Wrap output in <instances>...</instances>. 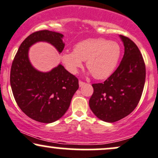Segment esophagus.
Instances as JSON below:
<instances>
[{
  "label": "esophagus",
  "mask_w": 158,
  "mask_h": 158,
  "mask_svg": "<svg viewBox=\"0 0 158 158\" xmlns=\"http://www.w3.org/2000/svg\"><path fill=\"white\" fill-rule=\"evenodd\" d=\"M79 87H82V86H84L85 85V83L82 82V81H79Z\"/></svg>",
  "instance_id": "esophagus-1"
}]
</instances>
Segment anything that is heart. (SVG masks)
<instances>
[{
    "instance_id": "b5f03b06",
    "label": "heart",
    "mask_w": 158,
    "mask_h": 158,
    "mask_svg": "<svg viewBox=\"0 0 158 158\" xmlns=\"http://www.w3.org/2000/svg\"><path fill=\"white\" fill-rule=\"evenodd\" d=\"M121 56V47L117 43L103 38L87 39L78 43L74 51L66 50L62 61L71 73H76L86 60V67L97 79L108 78L115 70Z\"/></svg>"
}]
</instances>
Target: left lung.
I'll return each mask as SVG.
<instances>
[{
  "label": "left lung",
  "mask_w": 158,
  "mask_h": 158,
  "mask_svg": "<svg viewBox=\"0 0 158 158\" xmlns=\"http://www.w3.org/2000/svg\"><path fill=\"white\" fill-rule=\"evenodd\" d=\"M124 54L120 64L103 83L93 84L89 100L93 113L106 122H115L134 110L141 98L145 81V65L136 44L123 35Z\"/></svg>",
  "instance_id": "1"
}]
</instances>
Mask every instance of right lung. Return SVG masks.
Returning a JSON list of instances; mask_svg holds the SVG:
<instances>
[{
  "label": "right lung",
  "instance_id": "obj_1",
  "mask_svg": "<svg viewBox=\"0 0 158 158\" xmlns=\"http://www.w3.org/2000/svg\"><path fill=\"white\" fill-rule=\"evenodd\" d=\"M63 37L48 30L33 33L20 45L12 64L10 85L15 101L26 115L41 123H52L64 115L79 88V80L61 64L49 72L37 70L29 60V48L47 42L60 53L64 48Z\"/></svg>",
  "mask_w": 158,
  "mask_h": 158
}]
</instances>
